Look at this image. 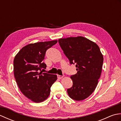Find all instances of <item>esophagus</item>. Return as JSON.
<instances>
[{
    "label": "esophagus",
    "mask_w": 121,
    "mask_h": 121,
    "mask_svg": "<svg viewBox=\"0 0 121 121\" xmlns=\"http://www.w3.org/2000/svg\"><path fill=\"white\" fill-rule=\"evenodd\" d=\"M57 78L58 79H61L63 78V76H61L60 75H57Z\"/></svg>",
    "instance_id": "34e87169"
}]
</instances>
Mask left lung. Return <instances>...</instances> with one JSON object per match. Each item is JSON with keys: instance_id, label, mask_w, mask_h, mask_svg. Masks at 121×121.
<instances>
[{"instance_id": "left-lung-1", "label": "left lung", "mask_w": 121, "mask_h": 121, "mask_svg": "<svg viewBox=\"0 0 121 121\" xmlns=\"http://www.w3.org/2000/svg\"><path fill=\"white\" fill-rule=\"evenodd\" d=\"M58 42L70 64H76L78 71L70 77L73 86L67 89L68 94L73 100H83L96 88L102 71L103 55L99 46L85 37L60 38Z\"/></svg>"}]
</instances>
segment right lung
Listing matches in <instances>:
<instances>
[{
	"label": "right lung",
	"mask_w": 121,
	"mask_h": 121,
	"mask_svg": "<svg viewBox=\"0 0 121 121\" xmlns=\"http://www.w3.org/2000/svg\"><path fill=\"white\" fill-rule=\"evenodd\" d=\"M57 40L30 43L23 47L13 61L14 78L20 91L32 101L39 103L47 98L50 87L57 79L55 74L43 73L46 51Z\"/></svg>",
	"instance_id": "1"
}]
</instances>
